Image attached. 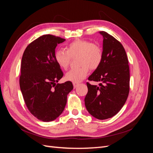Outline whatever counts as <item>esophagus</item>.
<instances>
[{"label": "esophagus", "instance_id": "esophagus-1", "mask_svg": "<svg viewBox=\"0 0 153 153\" xmlns=\"http://www.w3.org/2000/svg\"><path fill=\"white\" fill-rule=\"evenodd\" d=\"M73 84L74 88H76L78 85H79V84H78V83H76V82H73Z\"/></svg>", "mask_w": 153, "mask_h": 153}]
</instances>
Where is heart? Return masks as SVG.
I'll return each mask as SVG.
<instances>
[{
	"label": "heart",
	"mask_w": 153,
	"mask_h": 153,
	"mask_svg": "<svg viewBox=\"0 0 153 153\" xmlns=\"http://www.w3.org/2000/svg\"><path fill=\"white\" fill-rule=\"evenodd\" d=\"M78 56L81 65L79 68L73 69L66 75V79L72 82L78 83L86 77L91 69L98 68L102 62V49L98 45L85 39H76L68 44L66 50L58 49L55 52V60L59 66L67 69L71 58Z\"/></svg>",
	"instance_id": "b5f03b06"
}]
</instances>
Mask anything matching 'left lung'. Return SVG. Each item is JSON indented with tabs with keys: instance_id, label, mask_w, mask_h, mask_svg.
Masks as SVG:
<instances>
[{
	"instance_id": "1",
	"label": "left lung",
	"mask_w": 153,
	"mask_h": 153,
	"mask_svg": "<svg viewBox=\"0 0 153 153\" xmlns=\"http://www.w3.org/2000/svg\"><path fill=\"white\" fill-rule=\"evenodd\" d=\"M100 33L103 38V60L88 80L100 84L98 87L87 82L88 92L84 101L91 115L104 120L117 114L126 103L129 91V68L122 44L107 32Z\"/></svg>"
}]
</instances>
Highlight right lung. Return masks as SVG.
Instances as JSON below:
<instances>
[{
  "instance_id": "add662e5",
  "label": "right lung",
  "mask_w": 153,
  "mask_h": 153,
  "mask_svg": "<svg viewBox=\"0 0 153 153\" xmlns=\"http://www.w3.org/2000/svg\"><path fill=\"white\" fill-rule=\"evenodd\" d=\"M65 40L50 34L40 36L27 46L22 56V93L30 112L44 122L52 121L62 113L73 89L70 81L56 84L63 73L55 60V50Z\"/></svg>"
}]
</instances>
